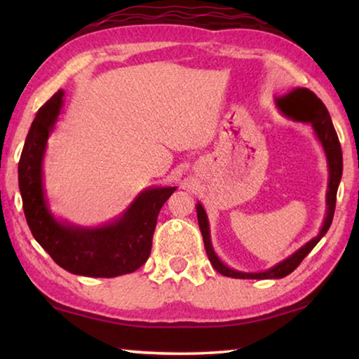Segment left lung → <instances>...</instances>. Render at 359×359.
Masks as SVG:
<instances>
[{
  "label": "left lung",
  "mask_w": 359,
  "mask_h": 359,
  "mask_svg": "<svg viewBox=\"0 0 359 359\" xmlns=\"http://www.w3.org/2000/svg\"><path fill=\"white\" fill-rule=\"evenodd\" d=\"M277 104L280 107L282 104L290 106V112H285V114H287L291 120L302 121V123H311L315 136L318 137L321 147L325 150L326 161H327V172H330V179H327V191H326L325 220H323V224H321L318 234L315 236V238L306 242L301 248H297L293 255H290L288 258H285L283 261H280V263H277L276 266H272L266 271L242 272L226 266L220 258L217 257L210 241L208 214H205L203 204L198 203L196 204L198 223L204 239L205 252H208V257L210 259L212 266H214L215 271L220 272L222 276L233 277V278H257V280L287 277L301 264V261L311 253L312 248L318 244L320 239L327 233V229H330L332 223L334 209H336L337 188L340 184V179H342V149H340L337 133L334 130L330 112H327V109L325 107V104L321 102V100L317 95L311 92L309 88H299V87L293 88L288 95H285L283 98L277 100Z\"/></svg>",
  "instance_id": "left-lung-1"
}]
</instances>
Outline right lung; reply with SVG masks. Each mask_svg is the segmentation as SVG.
<instances>
[{"instance_id":"1","label":"right lung","mask_w":359,"mask_h":359,"mask_svg":"<svg viewBox=\"0 0 359 359\" xmlns=\"http://www.w3.org/2000/svg\"><path fill=\"white\" fill-rule=\"evenodd\" d=\"M63 90L42 106L32 123L19 161L23 212L33 238L58 266L85 277H117L149 259L156 218L175 187H150L123 214L101 226H79L52 214L44 188L42 163L47 139L63 107Z\"/></svg>"}]
</instances>
